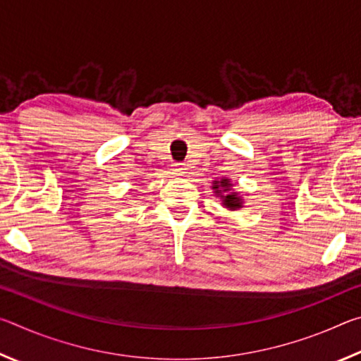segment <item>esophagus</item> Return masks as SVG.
<instances>
[{"mask_svg": "<svg viewBox=\"0 0 361 361\" xmlns=\"http://www.w3.org/2000/svg\"><path fill=\"white\" fill-rule=\"evenodd\" d=\"M173 173H175L176 176H183V175H185V173H186V166H185V164H175Z\"/></svg>", "mask_w": 361, "mask_h": 361, "instance_id": "34e87169", "label": "esophagus"}]
</instances>
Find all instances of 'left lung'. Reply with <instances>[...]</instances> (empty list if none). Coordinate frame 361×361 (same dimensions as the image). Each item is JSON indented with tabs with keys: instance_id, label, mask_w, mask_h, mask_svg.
Instances as JSON below:
<instances>
[{
	"instance_id": "8db88e82",
	"label": "left lung",
	"mask_w": 361,
	"mask_h": 361,
	"mask_svg": "<svg viewBox=\"0 0 361 361\" xmlns=\"http://www.w3.org/2000/svg\"><path fill=\"white\" fill-rule=\"evenodd\" d=\"M231 186L232 185L228 178H223V180L213 183V189H215L216 195H219V197L223 199V205L226 207V209L237 210L242 207V199L237 195V192H231ZM223 192H228V194L223 196Z\"/></svg>"
}]
</instances>
